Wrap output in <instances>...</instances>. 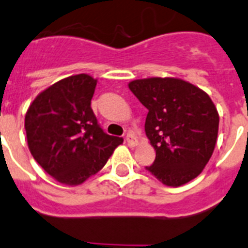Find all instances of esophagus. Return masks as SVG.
I'll return each mask as SVG.
<instances>
[{
	"label": "esophagus",
	"instance_id": "esophagus-1",
	"mask_svg": "<svg viewBox=\"0 0 248 248\" xmlns=\"http://www.w3.org/2000/svg\"><path fill=\"white\" fill-rule=\"evenodd\" d=\"M126 140H127V143L131 145V147H135V145H137V143H138L137 137H136L135 133H132V132H128V133H127Z\"/></svg>",
	"mask_w": 248,
	"mask_h": 248
}]
</instances>
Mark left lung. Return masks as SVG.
Wrapping results in <instances>:
<instances>
[{
	"instance_id": "8db88e82",
	"label": "left lung",
	"mask_w": 248,
	"mask_h": 248,
	"mask_svg": "<svg viewBox=\"0 0 248 248\" xmlns=\"http://www.w3.org/2000/svg\"><path fill=\"white\" fill-rule=\"evenodd\" d=\"M128 88L148 108L145 135L156 155L145 169L166 186L197 177L218 137L219 115L209 95L179 78L132 80Z\"/></svg>"
}]
</instances>
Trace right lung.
Masks as SVG:
<instances>
[{
    "label": "right lung",
    "instance_id": "1",
    "mask_svg": "<svg viewBox=\"0 0 248 248\" xmlns=\"http://www.w3.org/2000/svg\"><path fill=\"white\" fill-rule=\"evenodd\" d=\"M96 79L77 75L41 92L25 115L28 147L61 184L77 186L100 171L124 140L103 131L90 108Z\"/></svg>",
    "mask_w": 248,
    "mask_h": 248
}]
</instances>
